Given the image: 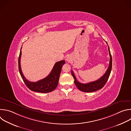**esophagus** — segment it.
I'll use <instances>...</instances> for the list:
<instances>
[{"label":"esophagus","mask_w":131,"mask_h":131,"mask_svg":"<svg viewBox=\"0 0 131 131\" xmlns=\"http://www.w3.org/2000/svg\"><path fill=\"white\" fill-rule=\"evenodd\" d=\"M70 58L69 57H67L66 59V60L67 61V62H69L70 61Z\"/></svg>","instance_id":"obj_1"}]
</instances>
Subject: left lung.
<instances>
[{
  "mask_svg": "<svg viewBox=\"0 0 131 131\" xmlns=\"http://www.w3.org/2000/svg\"><path fill=\"white\" fill-rule=\"evenodd\" d=\"M108 51H109V56H110V61H109V64L108 68L106 70L105 73L97 80L91 82H89L88 83H81L77 80L75 75H74L73 73V71L71 70V74L74 80V82L75 83L77 88L79 90L84 92H93L96 91L97 90H99L100 89H101L105 85V84H106V83L107 82L109 78V77L110 76V74L111 72V68H112V57H111V55L110 52V49L109 47H108Z\"/></svg>",
  "mask_w": 131,
  "mask_h": 131,
  "instance_id": "8db88e82",
  "label": "left lung"
}]
</instances>
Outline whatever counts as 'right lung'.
Listing matches in <instances>:
<instances>
[{
	"mask_svg": "<svg viewBox=\"0 0 131 131\" xmlns=\"http://www.w3.org/2000/svg\"><path fill=\"white\" fill-rule=\"evenodd\" d=\"M21 49L22 47L18 60V70L27 88L31 91L43 93H49L55 90L58 85L61 69L63 65L65 63V61L63 60L56 63L50 74L45 78L35 82H30L25 78L22 71L20 63L22 55Z\"/></svg>",
	"mask_w": 131,
	"mask_h": 131,
	"instance_id": "add662e5",
	"label": "right lung"
}]
</instances>
